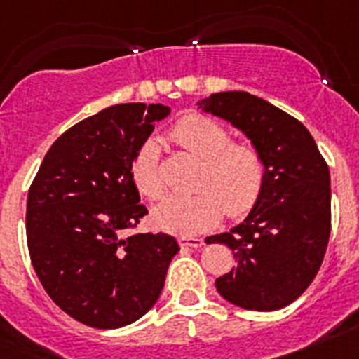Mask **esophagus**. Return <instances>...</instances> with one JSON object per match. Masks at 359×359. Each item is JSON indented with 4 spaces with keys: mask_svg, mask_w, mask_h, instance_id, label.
<instances>
[{
    "mask_svg": "<svg viewBox=\"0 0 359 359\" xmlns=\"http://www.w3.org/2000/svg\"><path fill=\"white\" fill-rule=\"evenodd\" d=\"M177 243H180V246H187V248H201L205 241L199 239V237H180Z\"/></svg>",
    "mask_w": 359,
    "mask_h": 359,
    "instance_id": "obj_1",
    "label": "esophagus"
}]
</instances>
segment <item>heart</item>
<instances>
[{"instance_id": "1", "label": "heart", "mask_w": 359, "mask_h": 359, "mask_svg": "<svg viewBox=\"0 0 359 359\" xmlns=\"http://www.w3.org/2000/svg\"><path fill=\"white\" fill-rule=\"evenodd\" d=\"M170 138L190 154L203 160L198 176V194L170 196L152 210V223L174 236L192 237L210 230L223 217H243L255 207L268 180L262 152L250 142H231L223 123L192 113L177 120ZM131 177L142 196L160 199L165 192L160 147L145 140L131 163Z\"/></svg>"}]
</instances>
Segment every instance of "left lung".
Masks as SVG:
<instances>
[{
    "instance_id": "obj_1",
    "label": "left lung",
    "mask_w": 359,
    "mask_h": 359,
    "mask_svg": "<svg viewBox=\"0 0 359 359\" xmlns=\"http://www.w3.org/2000/svg\"><path fill=\"white\" fill-rule=\"evenodd\" d=\"M199 106L228 120L264 156V192L243 223L207 243L226 244L237 268L215 280L243 309L275 311L294 302L322 266L331 233L329 167L302 122L246 91H223Z\"/></svg>"
}]
</instances>
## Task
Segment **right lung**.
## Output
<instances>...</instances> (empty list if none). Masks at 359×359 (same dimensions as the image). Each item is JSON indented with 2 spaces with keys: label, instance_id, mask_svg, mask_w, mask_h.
<instances>
[{
  "label": "right lung",
  "instance_id": "add662e5",
  "mask_svg": "<svg viewBox=\"0 0 359 359\" xmlns=\"http://www.w3.org/2000/svg\"><path fill=\"white\" fill-rule=\"evenodd\" d=\"M161 104H118L81 120L46 152L27 199V243L44 291L95 329L129 325L163 290L180 252L167 233H135L147 208L131 177Z\"/></svg>",
  "mask_w": 359,
  "mask_h": 359
}]
</instances>
